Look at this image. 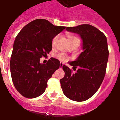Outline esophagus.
<instances>
[{
  "mask_svg": "<svg viewBox=\"0 0 120 120\" xmlns=\"http://www.w3.org/2000/svg\"><path fill=\"white\" fill-rule=\"evenodd\" d=\"M63 65H64V64H63V63H62V62H60V68H62Z\"/></svg>",
  "mask_w": 120,
  "mask_h": 120,
  "instance_id": "obj_1",
  "label": "esophagus"
}]
</instances>
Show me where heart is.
I'll return each instance as SVG.
<instances>
[{"label":"heart","instance_id":"1","mask_svg":"<svg viewBox=\"0 0 120 120\" xmlns=\"http://www.w3.org/2000/svg\"><path fill=\"white\" fill-rule=\"evenodd\" d=\"M67 37H68V40H69V44H72V43H74V42H80V40L78 38V37H76L75 35H73L72 34H67ZM58 37V36H56L52 40V46H55L56 43V41H57V39ZM56 58L58 59L60 61H62V62H65L68 60V57L67 55H65V53L64 52H60L57 55H56Z\"/></svg>","mask_w":120,"mask_h":120}]
</instances>
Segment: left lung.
Listing matches in <instances>:
<instances>
[{
	"instance_id": "8db88e82",
	"label": "left lung",
	"mask_w": 120,
	"mask_h": 120,
	"mask_svg": "<svg viewBox=\"0 0 120 120\" xmlns=\"http://www.w3.org/2000/svg\"><path fill=\"white\" fill-rule=\"evenodd\" d=\"M66 30L78 34L83 40V52L69 64L73 70L64 65V77L60 80L63 93L68 98L83 101L90 98L100 88L106 73L109 49L105 35L89 24L68 27Z\"/></svg>"
}]
</instances>
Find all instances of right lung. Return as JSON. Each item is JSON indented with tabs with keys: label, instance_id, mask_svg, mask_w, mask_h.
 Returning a JSON list of instances; mask_svg holds the SVG:
<instances>
[{
	"label": "right lung",
	"instance_id": "obj_1",
	"mask_svg": "<svg viewBox=\"0 0 120 120\" xmlns=\"http://www.w3.org/2000/svg\"><path fill=\"white\" fill-rule=\"evenodd\" d=\"M65 29L45 19L27 24L17 34L10 60V71L15 89L27 98H37L44 93L47 80L60 68V61L51 58L46 64L40 58L52 50V38Z\"/></svg>",
	"mask_w": 120,
	"mask_h": 120
}]
</instances>
